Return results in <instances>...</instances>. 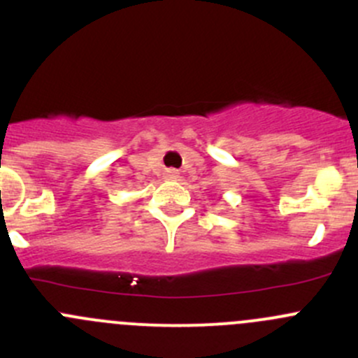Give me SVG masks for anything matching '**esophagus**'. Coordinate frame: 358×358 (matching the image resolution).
Returning a JSON list of instances; mask_svg holds the SVG:
<instances>
[{"mask_svg":"<svg viewBox=\"0 0 358 358\" xmlns=\"http://www.w3.org/2000/svg\"><path fill=\"white\" fill-rule=\"evenodd\" d=\"M164 175H166V178H169V180L180 178V173L176 171V169H168V171H166Z\"/></svg>","mask_w":358,"mask_h":358,"instance_id":"esophagus-1","label":"esophagus"}]
</instances>
